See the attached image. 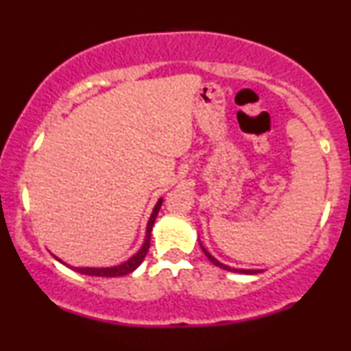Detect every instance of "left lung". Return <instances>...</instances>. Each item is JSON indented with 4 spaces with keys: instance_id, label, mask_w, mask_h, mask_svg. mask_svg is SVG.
<instances>
[{
    "instance_id": "1",
    "label": "left lung",
    "mask_w": 351,
    "mask_h": 351,
    "mask_svg": "<svg viewBox=\"0 0 351 351\" xmlns=\"http://www.w3.org/2000/svg\"><path fill=\"white\" fill-rule=\"evenodd\" d=\"M201 249H203L204 256H206V257H208V259H209V261H211V263H213V264H215V265H217V267L224 269V271H231V272H241V274H256V272H257V271H245V269H231V267H228V265L221 264V263H219V261H217V259H216V257H213V256H211V254H209V252L206 251V249H204V247H203V245H201Z\"/></svg>"
}]
</instances>
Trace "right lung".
I'll list each match as a JSON object with an SVG mask.
<instances>
[{
	"label": "right lung",
	"instance_id": "1",
	"mask_svg": "<svg viewBox=\"0 0 351 351\" xmlns=\"http://www.w3.org/2000/svg\"><path fill=\"white\" fill-rule=\"evenodd\" d=\"M162 203H163V199H158L156 206L153 208L150 221H148V224H147V236H145V243L142 245V249H140V251L136 252L132 259H128L127 263H123L120 265H115V267H100V269H97V267H74V271H77L80 274H86V276H95V277H119V276H127V274L134 272L135 269L143 263L145 256H147L148 249H150L152 228H153V224H155L156 215H158L160 208H162ZM60 263H62V261H60Z\"/></svg>",
	"mask_w": 351,
	"mask_h": 351
}]
</instances>
